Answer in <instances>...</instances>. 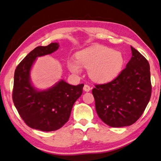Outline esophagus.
Instances as JSON below:
<instances>
[{
  "label": "esophagus",
  "instance_id": "1",
  "mask_svg": "<svg viewBox=\"0 0 161 161\" xmlns=\"http://www.w3.org/2000/svg\"><path fill=\"white\" fill-rule=\"evenodd\" d=\"M83 90H84L85 92H89V91H90L91 88H90V86H89L88 85H84V87H83Z\"/></svg>",
  "mask_w": 161,
  "mask_h": 161
}]
</instances>
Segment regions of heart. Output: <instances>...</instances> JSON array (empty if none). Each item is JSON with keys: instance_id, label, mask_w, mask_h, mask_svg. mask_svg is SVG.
I'll use <instances>...</instances> for the list:
<instances>
[{"instance_id": "1", "label": "heart", "mask_w": 161, "mask_h": 161, "mask_svg": "<svg viewBox=\"0 0 161 161\" xmlns=\"http://www.w3.org/2000/svg\"><path fill=\"white\" fill-rule=\"evenodd\" d=\"M76 60L68 63L71 72L79 74L81 67L88 69L89 76L98 83L113 80L119 74L123 65V57L120 52L103 45H95L76 54Z\"/></svg>"}]
</instances>
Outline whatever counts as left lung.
<instances>
[{
    "label": "left lung",
    "instance_id": "8db88e82",
    "mask_svg": "<svg viewBox=\"0 0 161 161\" xmlns=\"http://www.w3.org/2000/svg\"><path fill=\"white\" fill-rule=\"evenodd\" d=\"M132 56L126 67L109 83L95 85L92 94L100 119L112 127L130 126L139 119L150 100L149 64L131 46Z\"/></svg>",
    "mask_w": 161,
    "mask_h": 161
}]
</instances>
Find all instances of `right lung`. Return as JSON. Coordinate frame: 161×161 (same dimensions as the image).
<instances>
[{"label":"right lung","mask_w":161,"mask_h":161,"mask_svg":"<svg viewBox=\"0 0 161 161\" xmlns=\"http://www.w3.org/2000/svg\"><path fill=\"white\" fill-rule=\"evenodd\" d=\"M58 43L38 46L25 57L14 72L12 99L24 122L33 129L55 131L68 121L71 109L83 93L84 85L76 86L61 80L44 91H37L30 82V70L36 58L56 51Z\"/></svg>","instance_id":"obj_1"}]
</instances>
